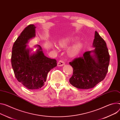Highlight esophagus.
<instances>
[{"label": "esophagus", "mask_w": 120, "mask_h": 120, "mask_svg": "<svg viewBox=\"0 0 120 120\" xmlns=\"http://www.w3.org/2000/svg\"><path fill=\"white\" fill-rule=\"evenodd\" d=\"M65 64V63L64 60H60L59 61V62L57 63V66L59 67H61L64 66V65Z\"/></svg>", "instance_id": "34e87169"}]
</instances>
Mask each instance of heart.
<instances>
[{
    "label": "heart",
    "mask_w": 120,
    "mask_h": 120,
    "mask_svg": "<svg viewBox=\"0 0 120 120\" xmlns=\"http://www.w3.org/2000/svg\"><path fill=\"white\" fill-rule=\"evenodd\" d=\"M70 40L68 39H63L61 40L59 42V45L60 46L62 47H67L70 43ZM82 47V45L81 43H78L74 45L69 51V53L72 56H74L77 55V54L79 53V52L81 48ZM53 48L54 49H57V46L56 45H54L53 46Z\"/></svg>",
    "instance_id": "obj_1"
}]
</instances>
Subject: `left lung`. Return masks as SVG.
Wrapping results in <instances>:
<instances>
[{
    "label": "left lung",
    "mask_w": 120,
    "mask_h": 120,
    "mask_svg": "<svg viewBox=\"0 0 120 120\" xmlns=\"http://www.w3.org/2000/svg\"><path fill=\"white\" fill-rule=\"evenodd\" d=\"M95 50L84 53L82 56L75 58L69 64L73 74L69 79L70 83L80 89L94 88L105 78L110 63V55L106 43L95 31L93 42ZM93 52V57L91 53Z\"/></svg>",
    "instance_id": "8db88e82"
}]
</instances>
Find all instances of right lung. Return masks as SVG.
I'll list each match as a JSON object with an SVG mask.
<instances>
[{
  "label": "right lung",
  "mask_w": 120,
  "mask_h": 120,
  "mask_svg": "<svg viewBox=\"0 0 120 120\" xmlns=\"http://www.w3.org/2000/svg\"><path fill=\"white\" fill-rule=\"evenodd\" d=\"M34 24L27 26L15 41L11 54L12 67L16 78L26 88L37 90L45 85L48 72L57 66L56 60L47 57L37 45L36 53L30 54L28 41L35 36Z\"/></svg>",
  "instance_id": "add662e5"
}]
</instances>
